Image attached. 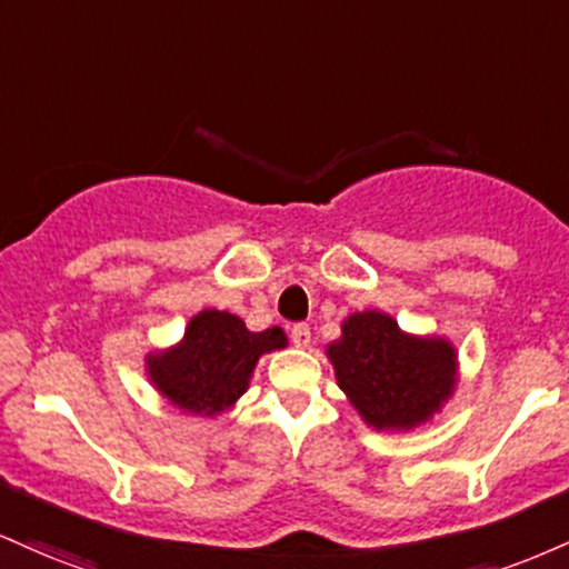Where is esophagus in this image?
<instances>
[{"mask_svg":"<svg viewBox=\"0 0 569 569\" xmlns=\"http://www.w3.org/2000/svg\"><path fill=\"white\" fill-rule=\"evenodd\" d=\"M291 341L297 347H310V341H312V333H310V326H305V323H299V326H293L291 328Z\"/></svg>","mask_w":569,"mask_h":569,"instance_id":"obj_1","label":"esophagus"}]
</instances>
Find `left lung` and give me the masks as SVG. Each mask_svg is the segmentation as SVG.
Instances as JSON below:
<instances>
[{"mask_svg": "<svg viewBox=\"0 0 569 569\" xmlns=\"http://www.w3.org/2000/svg\"><path fill=\"white\" fill-rule=\"evenodd\" d=\"M326 355L337 385L379 432L429 421L456 389V347L440 337H410L379 310L350 315Z\"/></svg>", "mask_w": 569, "mask_h": 569, "instance_id": "8db88e82", "label": "left lung"}]
</instances>
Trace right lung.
<instances>
[{
  "label": "right lung",
  "instance_id": "add662e5",
  "mask_svg": "<svg viewBox=\"0 0 569 569\" xmlns=\"http://www.w3.org/2000/svg\"><path fill=\"white\" fill-rule=\"evenodd\" d=\"M289 345L280 328L249 331L224 310L190 318L180 345L146 358L148 379L172 406L193 416H217L249 389L257 360Z\"/></svg>",
  "mask_w": 569,
  "mask_h": 569
}]
</instances>
